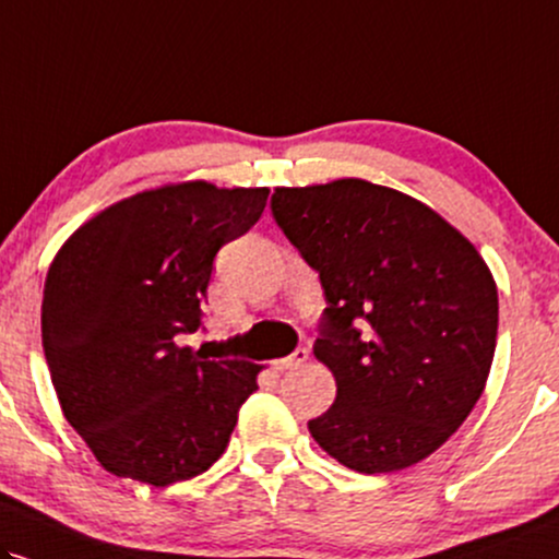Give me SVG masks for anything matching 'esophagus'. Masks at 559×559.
I'll list each match as a JSON object with an SVG mask.
<instances>
[{"label": "esophagus", "instance_id": "esophagus-1", "mask_svg": "<svg viewBox=\"0 0 559 559\" xmlns=\"http://www.w3.org/2000/svg\"><path fill=\"white\" fill-rule=\"evenodd\" d=\"M308 360V349L306 347H298L295 349L293 355H287V357H282V360H274V370H293V368H300L302 362Z\"/></svg>", "mask_w": 559, "mask_h": 559}]
</instances>
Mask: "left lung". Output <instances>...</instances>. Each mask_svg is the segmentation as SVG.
Returning <instances> with one entry per match:
<instances>
[{"label":"left lung","mask_w":559,"mask_h":559,"mask_svg":"<svg viewBox=\"0 0 559 559\" xmlns=\"http://www.w3.org/2000/svg\"><path fill=\"white\" fill-rule=\"evenodd\" d=\"M272 215L329 306L313 355L336 399L308 423L313 440L360 474L427 459L490 376L498 287L485 259L427 204L362 178L282 186Z\"/></svg>","instance_id":"1"}]
</instances>
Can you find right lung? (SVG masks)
Wrapping results in <instances>:
<instances>
[{
  "instance_id": "add662e5",
  "label": "right lung",
  "mask_w": 559,
  "mask_h": 559,
  "mask_svg": "<svg viewBox=\"0 0 559 559\" xmlns=\"http://www.w3.org/2000/svg\"><path fill=\"white\" fill-rule=\"evenodd\" d=\"M269 189L186 181L87 219L48 269L40 334L67 423L116 477L168 487L223 456L261 365L210 360L202 326L217 251L259 223Z\"/></svg>"
}]
</instances>
